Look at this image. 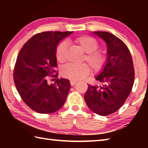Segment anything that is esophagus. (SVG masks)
Listing matches in <instances>:
<instances>
[{
    "label": "esophagus",
    "instance_id": "esophagus-1",
    "mask_svg": "<svg viewBox=\"0 0 148 148\" xmlns=\"http://www.w3.org/2000/svg\"><path fill=\"white\" fill-rule=\"evenodd\" d=\"M77 83V81H75V80H71V86H74L75 84H76Z\"/></svg>",
    "mask_w": 148,
    "mask_h": 148
}]
</instances>
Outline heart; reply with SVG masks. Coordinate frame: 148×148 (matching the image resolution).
Instances as JSON below:
<instances>
[{
	"label": "heart",
	"mask_w": 148,
	"mask_h": 148,
	"mask_svg": "<svg viewBox=\"0 0 148 148\" xmlns=\"http://www.w3.org/2000/svg\"><path fill=\"white\" fill-rule=\"evenodd\" d=\"M74 42L82 51L86 53L84 60L88 62L92 70L99 71L103 68L106 63V57L103 53L97 51L99 49V44L96 40L91 36H83L75 39ZM66 49L67 43L66 42H62L58 45L56 52L57 61L61 63L65 61ZM89 72L90 69L86 64L80 65L69 64L63 66L61 71L62 76L72 80L83 79Z\"/></svg>",
	"instance_id": "heart-1"
}]
</instances>
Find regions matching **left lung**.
<instances>
[{
	"label": "left lung",
	"mask_w": 148,
	"mask_h": 148,
	"mask_svg": "<svg viewBox=\"0 0 148 148\" xmlns=\"http://www.w3.org/2000/svg\"><path fill=\"white\" fill-rule=\"evenodd\" d=\"M106 43L107 59L103 71L95 77L101 86L89 85L84 100L100 116H108L121 108L132 91L134 69L131 54L121 39L108 32L95 31Z\"/></svg>",
	"instance_id": "left-lung-1"
}]
</instances>
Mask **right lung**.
<instances>
[{
	"mask_svg": "<svg viewBox=\"0 0 148 148\" xmlns=\"http://www.w3.org/2000/svg\"><path fill=\"white\" fill-rule=\"evenodd\" d=\"M73 32L47 31L34 35L17 56L14 80L20 97L30 108L40 114H51L63 106L71 89L69 79L57 77L56 52L59 42Z\"/></svg>",
	"mask_w": 148,
	"mask_h": 148,
	"instance_id": "add662e5",
	"label": "right lung"
}]
</instances>
